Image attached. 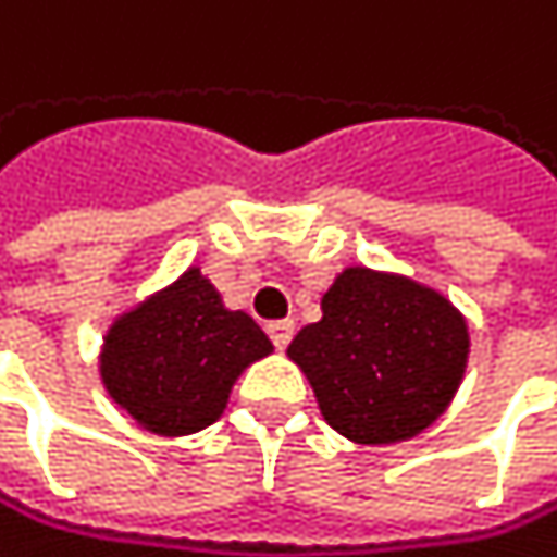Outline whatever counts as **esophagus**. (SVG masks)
I'll list each match as a JSON object with an SVG mask.
<instances>
[{
    "label": "esophagus",
    "instance_id": "1",
    "mask_svg": "<svg viewBox=\"0 0 557 557\" xmlns=\"http://www.w3.org/2000/svg\"><path fill=\"white\" fill-rule=\"evenodd\" d=\"M267 334H270V341H273L276 350H284L290 344V337H294V320H270Z\"/></svg>",
    "mask_w": 557,
    "mask_h": 557
}]
</instances>
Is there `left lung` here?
<instances>
[{"label":"left lung","mask_w":557,"mask_h":557,"mask_svg":"<svg viewBox=\"0 0 557 557\" xmlns=\"http://www.w3.org/2000/svg\"><path fill=\"white\" fill-rule=\"evenodd\" d=\"M320 310L287 354L337 434L394 444L444 414L468 363V324L451 300L408 276L347 267Z\"/></svg>","instance_id":"8db88e82"}]
</instances>
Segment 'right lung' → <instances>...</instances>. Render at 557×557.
<instances>
[{
  "label": "right lung",
  "instance_id": "obj_1",
  "mask_svg": "<svg viewBox=\"0 0 557 557\" xmlns=\"http://www.w3.org/2000/svg\"><path fill=\"white\" fill-rule=\"evenodd\" d=\"M270 350L257 320L226 310L200 267H189L110 327L99 374L136 424L180 437L210 428L226 408L233 381Z\"/></svg>",
  "mask_w": 557,
  "mask_h": 557
}]
</instances>
